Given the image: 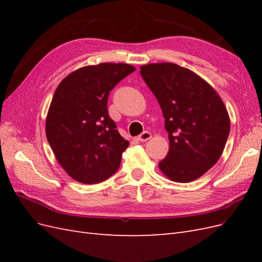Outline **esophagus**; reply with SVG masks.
<instances>
[{
  "mask_svg": "<svg viewBox=\"0 0 262 262\" xmlns=\"http://www.w3.org/2000/svg\"><path fill=\"white\" fill-rule=\"evenodd\" d=\"M150 138H152V133L148 132V131H144V132H142L140 136L138 137V140L141 141V142H145V141L149 140Z\"/></svg>",
  "mask_w": 262,
  "mask_h": 262,
  "instance_id": "1",
  "label": "esophagus"
}]
</instances>
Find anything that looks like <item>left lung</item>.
Returning <instances> with one entry per match:
<instances>
[{"mask_svg":"<svg viewBox=\"0 0 262 262\" xmlns=\"http://www.w3.org/2000/svg\"><path fill=\"white\" fill-rule=\"evenodd\" d=\"M165 118L169 150L160 168L172 181L190 182L216 164L229 134V117L217 93L175 63L140 68Z\"/></svg>","mask_w":262,"mask_h":262,"instance_id":"8db88e82","label":"left lung"}]
</instances>
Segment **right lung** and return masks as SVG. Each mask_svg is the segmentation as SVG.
<instances>
[{"label": "right lung", "mask_w": 262, "mask_h": 262, "mask_svg": "<svg viewBox=\"0 0 262 262\" xmlns=\"http://www.w3.org/2000/svg\"><path fill=\"white\" fill-rule=\"evenodd\" d=\"M136 68L100 63L74 71L54 92L46 120L47 139L69 175L86 185L112 177L129 142L108 114L114 87Z\"/></svg>", "instance_id": "add662e5"}]
</instances>
